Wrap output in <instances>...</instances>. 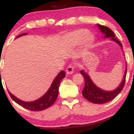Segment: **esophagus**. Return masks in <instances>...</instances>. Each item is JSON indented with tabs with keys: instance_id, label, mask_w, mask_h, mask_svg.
<instances>
[{
	"instance_id": "34e87169",
	"label": "esophagus",
	"mask_w": 134,
	"mask_h": 134,
	"mask_svg": "<svg viewBox=\"0 0 134 134\" xmlns=\"http://www.w3.org/2000/svg\"><path fill=\"white\" fill-rule=\"evenodd\" d=\"M74 70V66L70 65L69 67H67V69H66V73L67 74H73Z\"/></svg>"
}]
</instances>
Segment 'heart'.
Returning <instances> with one entry per match:
<instances>
[{
    "label": "heart",
    "instance_id": "b5f03b06",
    "mask_svg": "<svg viewBox=\"0 0 134 134\" xmlns=\"http://www.w3.org/2000/svg\"><path fill=\"white\" fill-rule=\"evenodd\" d=\"M65 43L78 45L84 41V46L87 48H90L93 46L95 37L93 35L89 33V31L86 29H80L69 33L64 38Z\"/></svg>",
    "mask_w": 134,
    "mask_h": 134
}]
</instances>
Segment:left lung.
I'll return each instance as SVG.
<instances>
[{
    "label": "left lung",
    "instance_id": "obj_1",
    "mask_svg": "<svg viewBox=\"0 0 134 134\" xmlns=\"http://www.w3.org/2000/svg\"><path fill=\"white\" fill-rule=\"evenodd\" d=\"M98 26L100 29L101 31L104 34V38H111V40L115 41L118 43L122 48V44L118 40L115 38V36L113 31L110 30L109 27L105 26L98 24ZM127 67L125 69V74L121 82L118 87L115 90L111 91H107L97 87L94 84L90 77L84 71V70H81V74L84 77V81H85V86L82 90V95L87 101L96 104H103L105 103L113 100V99L121 91L125 85L126 74H127Z\"/></svg>",
    "mask_w": 134,
    "mask_h": 134
}]
</instances>
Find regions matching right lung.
Listing matches in <instances>:
<instances>
[{"label":"right lung","mask_w":134,"mask_h":134,"mask_svg":"<svg viewBox=\"0 0 134 134\" xmlns=\"http://www.w3.org/2000/svg\"><path fill=\"white\" fill-rule=\"evenodd\" d=\"M26 35H27V33H23L19 35L18 36H17V38ZM65 77V73L64 70H62L60 72H59L57 76L53 80L51 86L49 88V90L47 91V93L44 94L43 96H41L40 98L35 101H30V102L22 101L17 98L16 96H14L13 94L10 93L8 91L9 95H10V98L16 103L19 104L21 107L27 109V110H31V111H41V110H45V109L50 107L56 101L58 96V87H59L60 84L62 79L63 78Z\"/></svg>","instance_id":"1"}]
</instances>
